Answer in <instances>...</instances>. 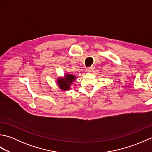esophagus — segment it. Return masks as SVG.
<instances>
[{"label":"esophagus","instance_id":"1","mask_svg":"<svg viewBox=\"0 0 152 152\" xmlns=\"http://www.w3.org/2000/svg\"><path fill=\"white\" fill-rule=\"evenodd\" d=\"M93 70V67H92V66L88 67V68H87V69H86V72H91Z\"/></svg>","mask_w":152,"mask_h":152}]
</instances>
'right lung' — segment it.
<instances>
[{
	"mask_svg": "<svg viewBox=\"0 0 152 152\" xmlns=\"http://www.w3.org/2000/svg\"><path fill=\"white\" fill-rule=\"evenodd\" d=\"M76 80V76L71 74H65L63 77H59L57 80V84L62 91H69L71 89V85Z\"/></svg>",
	"mask_w": 152,
	"mask_h": 152,
	"instance_id": "add662e5",
	"label": "right lung"
}]
</instances>
